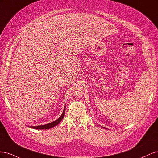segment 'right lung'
Here are the masks:
<instances>
[{
    "label": "right lung",
    "instance_id": "right-lung-1",
    "mask_svg": "<svg viewBox=\"0 0 158 158\" xmlns=\"http://www.w3.org/2000/svg\"><path fill=\"white\" fill-rule=\"evenodd\" d=\"M64 113H65V107H64V111L63 112V113H62V115L57 119V120L55 121L54 122H52L51 123H48V124H46V125H40V126H35V127H30V128H35V129H49V128H51L52 127H54L55 126L57 125L58 124L62 121V119L63 118L64 116Z\"/></svg>",
    "mask_w": 158,
    "mask_h": 158
}]
</instances>
